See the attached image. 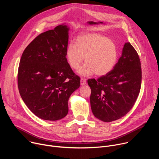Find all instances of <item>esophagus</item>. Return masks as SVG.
Segmentation results:
<instances>
[{
	"mask_svg": "<svg viewBox=\"0 0 159 159\" xmlns=\"http://www.w3.org/2000/svg\"><path fill=\"white\" fill-rule=\"evenodd\" d=\"M85 84H86V80H85V79L82 78V79H80V84H81L82 85H85Z\"/></svg>",
	"mask_w": 159,
	"mask_h": 159,
	"instance_id": "obj_1",
	"label": "esophagus"
}]
</instances>
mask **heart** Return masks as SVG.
Here are the masks:
<instances>
[{"mask_svg":"<svg viewBox=\"0 0 159 159\" xmlns=\"http://www.w3.org/2000/svg\"><path fill=\"white\" fill-rule=\"evenodd\" d=\"M68 64L83 77L93 75L104 76L115 66L118 59L116 44L108 38L97 33H84L78 36L75 44L70 43L66 49Z\"/></svg>","mask_w":159,"mask_h":159,"instance_id":"1","label":"heart"}]
</instances>
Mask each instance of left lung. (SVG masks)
Segmentation results:
<instances>
[{
	"label": "left lung",
	"instance_id": "8db88e82",
	"mask_svg": "<svg viewBox=\"0 0 159 159\" xmlns=\"http://www.w3.org/2000/svg\"><path fill=\"white\" fill-rule=\"evenodd\" d=\"M90 102L93 115L104 122L117 120L130 111L140 93L142 69L137 52L129 42L113 70L106 75L89 79Z\"/></svg>",
	"mask_w": 159,
	"mask_h": 159
}]
</instances>
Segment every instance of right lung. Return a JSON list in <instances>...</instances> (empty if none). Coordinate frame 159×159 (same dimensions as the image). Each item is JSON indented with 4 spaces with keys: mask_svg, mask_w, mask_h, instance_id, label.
<instances>
[{
    "mask_svg": "<svg viewBox=\"0 0 159 159\" xmlns=\"http://www.w3.org/2000/svg\"><path fill=\"white\" fill-rule=\"evenodd\" d=\"M69 30L63 24L40 34L20 60L17 83L20 97L33 114L44 120L65 117L69 98L80 87V77L65 57Z\"/></svg>",
    "mask_w": 159,
    "mask_h": 159,
    "instance_id": "1",
    "label": "right lung"
}]
</instances>
